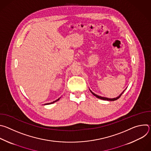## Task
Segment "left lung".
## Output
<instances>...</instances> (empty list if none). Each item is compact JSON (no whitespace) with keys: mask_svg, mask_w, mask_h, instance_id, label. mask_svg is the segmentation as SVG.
Here are the masks:
<instances>
[{"mask_svg":"<svg viewBox=\"0 0 151 151\" xmlns=\"http://www.w3.org/2000/svg\"><path fill=\"white\" fill-rule=\"evenodd\" d=\"M90 89V88H89ZM90 91H91V93L94 96H96L97 98H98V99H101V100H107V101H115V100H117V99H118L121 96V95L122 94V93H124V91H123V92L119 96H118L117 97H115V98H112V99H110V98H107V97H101V96H98V95H97V94H96L95 93H94L90 89Z\"/></svg>","mask_w":151,"mask_h":151,"instance_id":"left-lung-1","label":"left lung"}]
</instances>
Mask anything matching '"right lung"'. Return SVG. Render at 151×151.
I'll use <instances>...</instances> for the list:
<instances>
[{
	"label": "right lung",
	"instance_id": "obj_1",
	"mask_svg": "<svg viewBox=\"0 0 151 151\" xmlns=\"http://www.w3.org/2000/svg\"><path fill=\"white\" fill-rule=\"evenodd\" d=\"M61 97H60V98H58L57 100H55V101H52V102H51V103H45V104H44V105H47V104H52V103H55V102H56V101H57L58 100H59V99H60Z\"/></svg>",
	"mask_w": 151,
	"mask_h": 151
}]
</instances>
